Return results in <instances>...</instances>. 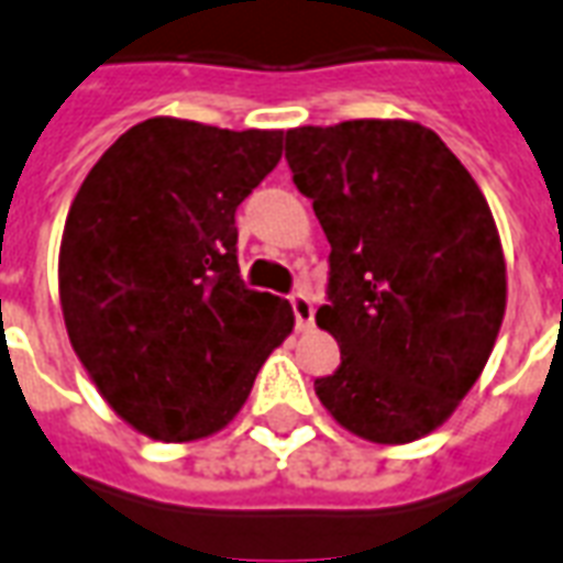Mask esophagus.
I'll use <instances>...</instances> for the list:
<instances>
[{"instance_id":"34e87169","label":"esophagus","mask_w":563,"mask_h":563,"mask_svg":"<svg viewBox=\"0 0 563 563\" xmlns=\"http://www.w3.org/2000/svg\"><path fill=\"white\" fill-rule=\"evenodd\" d=\"M289 303H292V313H295V324H298V331H307V328L313 324V301H310V295L292 292L289 295Z\"/></svg>"}]
</instances>
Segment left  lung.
<instances>
[{
    "mask_svg": "<svg viewBox=\"0 0 563 563\" xmlns=\"http://www.w3.org/2000/svg\"><path fill=\"white\" fill-rule=\"evenodd\" d=\"M286 161L331 244L316 322L340 366L316 378V397L361 439H420L472 390L501 328L493 211L439 133L415 122L295 128Z\"/></svg>",
    "mask_w": 563,
    "mask_h": 563,
    "instance_id": "left-lung-1",
    "label": "left lung"
}]
</instances>
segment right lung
I'll return each instance as SVG.
<instances>
[{"label": "right lung", "mask_w": 563, "mask_h": 563, "mask_svg": "<svg viewBox=\"0 0 563 563\" xmlns=\"http://www.w3.org/2000/svg\"><path fill=\"white\" fill-rule=\"evenodd\" d=\"M283 131L185 119L133 124L91 166L65 220L70 345L133 430L194 441L227 427L292 307L247 289L235 211L280 164Z\"/></svg>", "instance_id": "1"}]
</instances>
